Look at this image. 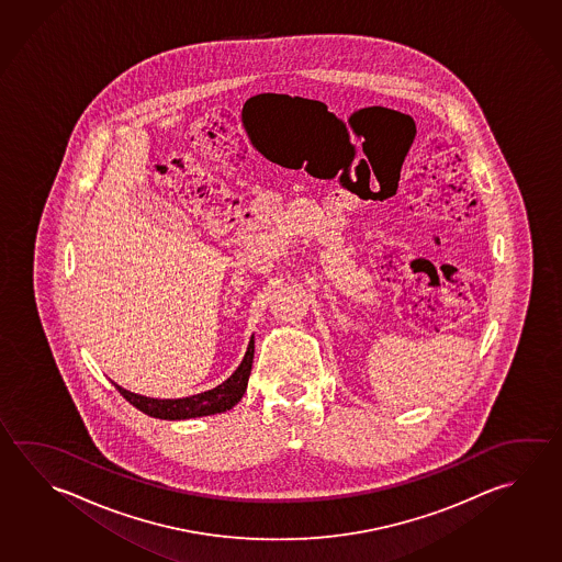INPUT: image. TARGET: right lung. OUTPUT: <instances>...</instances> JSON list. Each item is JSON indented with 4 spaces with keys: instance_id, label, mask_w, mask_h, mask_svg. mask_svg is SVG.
<instances>
[{
    "instance_id": "add662e5",
    "label": "right lung",
    "mask_w": 562,
    "mask_h": 562,
    "mask_svg": "<svg viewBox=\"0 0 562 562\" xmlns=\"http://www.w3.org/2000/svg\"><path fill=\"white\" fill-rule=\"evenodd\" d=\"M254 350H256V342L249 340L244 360L232 376L222 382L220 386L207 390V392H200L194 396H188V398H148V396H140V394L121 389L119 384H114V389L119 390L124 398L133 404L134 408L140 409L153 418L190 419L222 414V412L234 408L235 404L244 398L247 380L251 374V364H254Z\"/></svg>"
}]
</instances>
